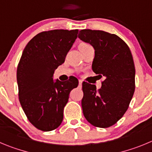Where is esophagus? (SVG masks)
<instances>
[{"label":"esophagus","instance_id":"obj_1","mask_svg":"<svg viewBox=\"0 0 152 152\" xmlns=\"http://www.w3.org/2000/svg\"><path fill=\"white\" fill-rule=\"evenodd\" d=\"M82 84H83V80L79 79V86H82Z\"/></svg>","mask_w":152,"mask_h":152}]
</instances>
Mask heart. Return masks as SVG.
<instances>
[{
    "label": "heart",
    "mask_w": 152,
    "mask_h": 152,
    "mask_svg": "<svg viewBox=\"0 0 152 152\" xmlns=\"http://www.w3.org/2000/svg\"><path fill=\"white\" fill-rule=\"evenodd\" d=\"M87 45V44H82L80 46H83V45ZM80 46H79V47H80Z\"/></svg>",
    "instance_id": "obj_1"
}]
</instances>
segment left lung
I'll use <instances>...</instances> for the list:
<instances>
[{
	"instance_id": "left-lung-1",
	"label": "left lung",
	"mask_w": 152,
	"mask_h": 152,
	"mask_svg": "<svg viewBox=\"0 0 152 152\" xmlns=\"http://www.w3.org/2000/svg\"><path fill=\"white\" fill-rule=\"evenodd\" d=\"M79 38L95 49L93 72L104 76L100 89L83 83V114L94 126L107 128L124 115L133 96L136 69L132 53L120 37L102 30L83 29Z\"/></svg>"
}]
</instances>
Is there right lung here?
Returning a JSON list of instances; mask_svg holds the SVG:
<instances>
[{
    "mask_svg": "<svg viewBox=\"0 0 152 152\" xmlns=\"http://www.w3.org/2000/svg\"><path fill=\"white\" fill-rule=\"evenodd\" d=\"M79 30L54 29L39 33L23 50L16 72L19 100L29 122L42 131L57 129L76 78L53 80L54 70L64 63Z\"/></svg>",
    "mask_w": 152,
    "mask_h": 152,
    "instance_id": "add662e5",
    "label": "right lung"
}]
</instances>
